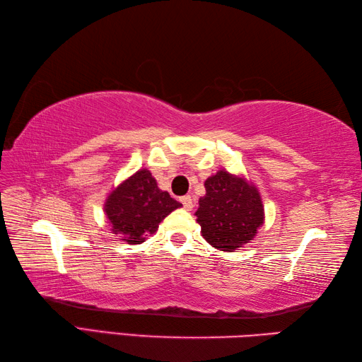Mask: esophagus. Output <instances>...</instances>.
<instances>
[{
  "mask_svg": "<svg viewBox=\"0 0 362 362\" xmlns=\"http://www.w3.org/2000/svg\"><path fill=\"white\" fill-rule=\"evenodd\" d=\"M180 202H182V205H183V209L185 210H193V206H194V204H193V199H191V196H182L180 197Z\"/></svg>",
  "mask_w": 362,
  "mask_h": 362,
  "instance_id": "1",
  "label": "esophagus"
}]
</instances>
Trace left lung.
Wrapping results in <instances>:
<instances>
[{
	"label": "left lung",
	"mask_w": 362,
	"mask_h": 362,
	"mask_svg": "<svg viewBox=\"0 0 362 362\" xmlns=\"http://www.w3.org/2000/svg\"><path fill=\"white\" fill-rule=\"evenodd\" d=\"M196 216L206 243L235 252L255 238L264 222V209L253 183L221 169L205 180Z\"/></svg>",
	"instance_id": "obj_1"
}]
</instances>
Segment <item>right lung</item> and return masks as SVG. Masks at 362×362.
Here are the masks:
<instances>
[{"label":"right lung","mask_w":362,"mask_h":362,"mask_svg":"<svg viewBox=\"0 0 362 362\" xmlns=\"http://www.w3.org/2000/svg\"><path fill=\"white\" fill-rule=\"evenodd\" d=\"M182 204L157 187L148 169L130 175L107 196L105 216L112 232L127 244L144 243L158 230V224Z\"/></svg>","instance_id":"obj_1"}]
</instances>
